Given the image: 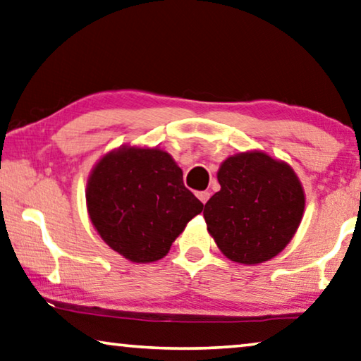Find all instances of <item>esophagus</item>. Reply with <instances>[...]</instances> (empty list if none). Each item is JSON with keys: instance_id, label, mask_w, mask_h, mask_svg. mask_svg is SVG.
Segmentation results:
<instances>
[{"instance_id": "esophagus-1", "label": "esophagus", "mask_w": 361, "mask_h": 361, "mask_svg": "<svg viewBox=\"0 0 361 361\" xmlns=\"http://www.w3.org/2000/svg\"><path fill=\"white\" fill-rule=\"evenodd\" d=\"M196 196H197V199H199V201H201L202 204H206L207 199L211 197V192H209V191H201V192H197Z\"/></svg>"}]
</instances>
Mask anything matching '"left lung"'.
Masks as SVG:
<instances>
[{
    "label": "left lung",
    "mask_w": 361,
    "mask_h": 361,
    "mask_svg": "<svg viewBox=\"0 0 361 361\" xmlns=\"http://www.w3.org/2000/svg\"><path fill=\"white\" fill-rule=\"evenodd\" d=\"M220 191L204 207L207 232L230 261L256 266L283 251L301 224L305 191L292 166L262 150L219 166Z\"/></svg>",
    "instance_id": "left-lung-1"
}]
</instances>
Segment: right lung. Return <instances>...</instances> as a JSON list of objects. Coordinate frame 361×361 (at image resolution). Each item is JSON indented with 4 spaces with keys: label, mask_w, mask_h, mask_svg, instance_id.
<instances>
[{
    "label": "right lung",
    "mask_w": 361,
    "mask_h": 361,
    "mask_svg": "<svg viewBox=\"0 0 361 361\" xmlns=\"http://www.w3.org/2000/svg\"><path fill=\"white\" fill-rule=\"evenodd\" d=\"M85 204L100 238L137 264L166 256L204 207L183 185V171L166 150L128 144L94 165Z\"/></svg>",
    "instance_id": "add662e5"
}]
</instances>
